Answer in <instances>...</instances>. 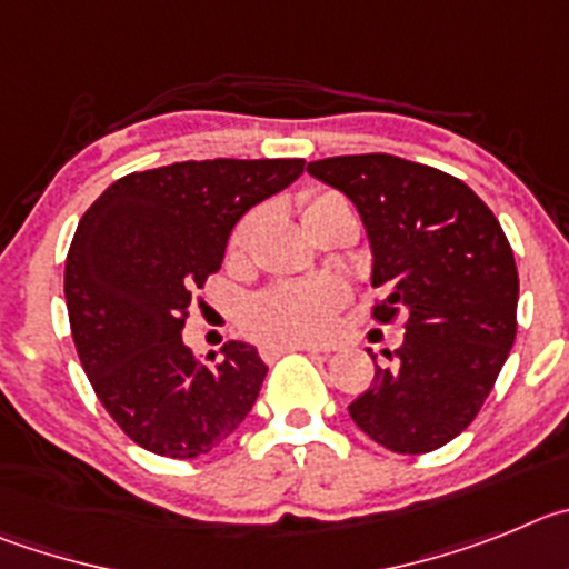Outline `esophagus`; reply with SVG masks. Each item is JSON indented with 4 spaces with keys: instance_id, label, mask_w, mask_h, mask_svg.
Returning a JSON list of instances; mask_svg holds the SVG:
<instances>
[{
    "instance_id": "obj_1",
    "label": "esophagus",
    "mask_w": 569,
    "mask_h": 569,
    "mask_svg": "<svg viewBox=\"0 0 569 569\" xmlns=\"http://www.w3.org/2000/svg\"><path fill=\"white\" fill-rule=\"evenodd\" d=\"M286 351H309V355H329L326 346H311V342H300V346H266L263 357L266 360H274V357L286 355Z\"/></svg>"
}]
</instances>
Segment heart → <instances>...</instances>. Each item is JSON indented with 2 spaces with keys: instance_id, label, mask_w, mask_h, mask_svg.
<instances>
[{
  "instance_id": "b5f03b06",
  "label": "heart",
  "mask_w": 569,
  "mask_h": 569,
  "mask_svg": "<svg viewBox=\"0 0 569 569\" xmlns=\"http://www.w3.org/2000/svg\"><path fill=\"white\" fill-rule=\"evenodd\" d=\"M348 207V201L329 189H317L303 198V221H311L329 209ZM254 227V214L243 218L234 227L229 240V254L240 258L249 247V234ZM346 306V291L329 280L315 283H283L260 295L249 306L247 322L258 340L266 346H300V342H320L335 329L337 311Z\"/></svg>"
}]
</instances>
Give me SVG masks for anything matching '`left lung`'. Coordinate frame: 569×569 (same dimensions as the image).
Returning a JSON list of instances; mask_svg holds the SVG:
<instances>
[{"instance_id": "8db88e82", "label": "left lung", "mask_w": 569, "mask_h": 569, "mask_svg": "<svg viewBox=\"0 0 569 569\" xmlns=\"http://www.w3.org/2000/svg\"><path fill=\"white\" fill-rule=\"evenodd\" d=\"M306 170L360 212L371 286L386 291L373 317L406 320L397 362H373L348 417L393 453L442 448L473 422L516 340L513 249L482 198L442 170L386 152Z\"/></svg>"}]
</instances>
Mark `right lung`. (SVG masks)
Here are the masks:
<instances>
[{"label":"right lung","mask_w":569,"mask_h":569,"mask_svg":"<svg viewBox=\"0 0 569 569\" xmlns=\"http://www.w3.org/2000/svg\"><path fill=\"white\" fill-rule=\"evenodd\" d=\"M303 163L214 158L132 172L79 221L64 263L76 351L107 413L158 457L209 453L252 411L269 371L258 348L229 340L201 362L181 329L234 223Z\"/></svg>","instance_id":"right-lung-1"}]
</instances>
